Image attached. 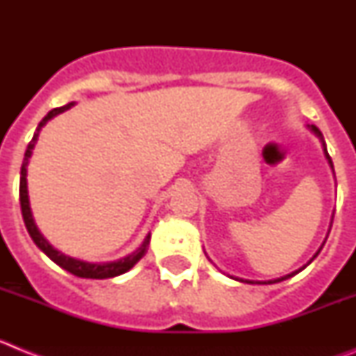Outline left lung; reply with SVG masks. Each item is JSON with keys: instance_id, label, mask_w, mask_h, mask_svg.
<instances>
[{"instance_id": "obj_1", "label": "left lung", "mask_w": 356, "mask_h": 356, "mask_svg": "<svg viewBox=\"0 0 356 356\" xmlns=\"http://www.w3.org/2000/svg\"><path fill=\"white\" fill-rule=\"evenodd\" d=\"M308 130L312 131V134L316 135L317 139L321 140V144H323V149H325V156H326V160H328L330 168H332V171H333V162H332V159H330L328 151H326V144H325V139H323V134H321L319 128L314 127V124H308ZM332 222H333V216H332ZM330 228H332V225H330ZM328 234H330V229H328ZM326 238H328V237H326ZM326 238H325V242H326ZM325 242H323V244H321V248H319V250L316 251V254H314L312 259L308 260V262L305 264L303 267H300V269H298V271H292V273H289V275H285V276H280V278H275V280H266V282H254V280H244V278H237V276H229V278L237 280V282H242V284H259V285H269V284H278V282H284V280L292 278V276H294V275H298V273H300V271H303V269H305V267H307V266H310V264L314 262V259H316L317 254H319V251L323 250V246H325Z\"/></svg>"}]
</instances>
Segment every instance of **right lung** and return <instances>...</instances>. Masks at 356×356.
<instances>
[{"instance_id": "add662e5", "label": "right lung", "mask_w": 356, "mask_h": 356, "mask_svg": "<svg viewBox=\"0 0 356 356\" xmlns=\"http://www.w3.org/2000/svg\"><path fill=\"white\" fill-rule=\"evenodd\" d=\"M71 106H74V102L67 103V105L60 106V108H53L51 112H48V115L39 122V127H37L35 134H33V139L30 140L26 147V153H24V160H23V165H21V181H19V201H21V212H23V219H24V225H26L28 234H30L31 241L35 242L37 248H39L42 253H46L56 266H60L62 269H65L67 273L71 275L78 276V278H92V280H105V278H114V276L119 275H124L127 271H130L131 267L135 264L139 262L143 259L144 254H146L147 246H149V238L151 235L147 234L146 238L143 241L139 248L135 251H131L130 254L127 257H122L119 260H112V262H85V260H78V259H72L69 254H64L62 251L55 250V248L49 244L44 235L40 234L39 228H37L35 221H33V216H31V209H30V197H28V185H26V168H28V160L31 156V151L35 147L37 139H39V134L42 130V127H46V122L49 119H53L55 115L62 114L65 110H69Z\"/></svg>"}]
</instances>
